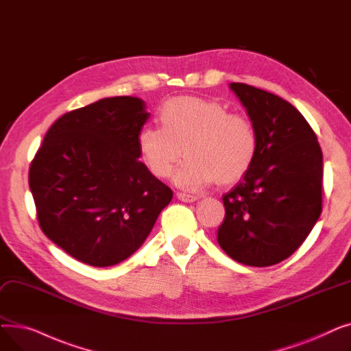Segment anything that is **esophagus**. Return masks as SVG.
<instances>
[{
	"mask_svg": "<svg viewBox=\"0 0 351 351\" xmlns=\"http://www.w3.org/2000/svg\"><path fill=\"white\" fill-rule=\"evenodd\" d=\"M178 199L182 200V202H186V204H192V202H196L199 197L195 196V195H188V193H182V192H178L176 193Z\"/></svg>",
	"mask_w": 351,
	"mask_h": 351,
	"instance_id": "1",
	"label": "esophagus"
}]
</instances>
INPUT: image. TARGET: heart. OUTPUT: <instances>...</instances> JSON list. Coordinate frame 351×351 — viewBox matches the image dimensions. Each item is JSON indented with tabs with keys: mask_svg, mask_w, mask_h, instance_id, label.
<instances>
[{
	"mask_svg": "<svg viewBox=\"0 0 351 351\" xmlns=\"http://www.w3.org/2000/svg\"><path fill=\"white\" fill-rule=\"evenodd\" d=\"M159 128H143L138 135L142 162L154 176L168 178L178 160L188 155L175 172L178 186L197 191L226 186L241 180L253 166L259 139L242 115L229 114L220 102L180 97L166 101L158 115Z\"/></svg>",
	"mask_w": 351,
	"mask_h": 351,
	"instance_id": "obj_1",
	"label": "heart"
}]
</instances>
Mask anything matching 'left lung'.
<instances>
[{"label": "left lung", "mask_w": 351, "mask_h": 351, "mask_svg": "<svg viewBox=\"0 0 351 351\" xmlns=\"http://www.w3.org/2000/svg\"><path fill=\"white\" fill-rule=\"evenodd\" d=\"M256 129L259 151L246 176L223 196L217 243L233 261L266 267L296 252L322 213L323 154L308 122L287 101L233 82Z\"/></svg>", "instance_id": "8db88e82"}]
</instances>
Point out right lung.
<instances>
[{
	"mask_svg": "<svg viewBox=\"0 0 351 351\" xmlns=\"http://www.w3.org/2000/svg\"><path fill=\"white\" fill-rule=\"evenodd\" d=\"M145 101L104 98L53 122L29 166L41 230L77 261L106 267L134 254L173 192L138 159Z\"/></svg>",
	"mask_w": 351,
	"mask_h": 351,
	"instance_id": "add662e5",
	"label": "right lung"
}]
</instances>
